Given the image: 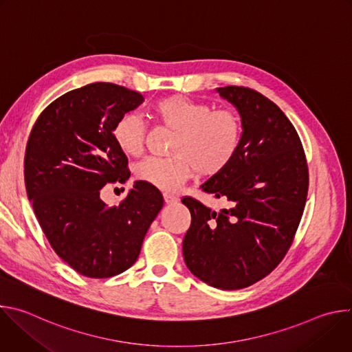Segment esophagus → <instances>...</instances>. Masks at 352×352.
Returning a JSON list of instances; mask_svg holds the SVG:
<instances>
[{"label": "esophagus", "instance_id": "1", "mask_svg": "<svg viewBox=\"0 0 352 352\" xmlns=\"http://www.w3.org/2000/svg\"><path fill=\"white\" fill-rule=\"evenodd\" d=\"M163 196H164V202H166L167 205H173V204H177L178 200H179V197H178L177 195H173V193H164Z\"/></svg>", "mask_w": 352, "mask_h": 352}]
</instances>
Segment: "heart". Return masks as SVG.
<instances>
[{"mask_svg":"<svg viewBox=\"0 0 352 352\" xmlns=\"http://www.w3.org/2000/svg\"><path fill=\"white\" fill-rule=\"evenodd\" d=\"M153 116L175 131L170 157H148L136 166V177L160 190L174 192L195 171L216 175L226 170L238 153L242 139L239 116L230 109L214 110L210 104L185 96L157 100ZM114 140L128 156L138 157L144 150L146 128L136 113H128L114 128Z\"/></svg>","mask_w":352,"mask_h":352,"instance_id":"heart-1","label":"heart"}]
</instances>
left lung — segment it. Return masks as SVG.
<instances>
[{"instance_id":"left-lung-1","label":"left lung","mask_w":352,"mask_h":352,"mask_svg":"<svg viewBox=\"0 0 352 352\" xmlns=\"http://www.w3.org/2000/svg\"><path fill=\"white\" fill-rule=\"evenodd\" d=\"M216 90L239 113L242 139L231 164L200 186L226 208L212 210L182 199L192 217L182 254L199 280L241 289L270 274L285 256L304 213L309 177L302 143L272 100L242 86Z\"/></svg>"}]
</instances>
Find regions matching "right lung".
<instances>
[{
  "instance_id": "obj_1",
  "label": "right lung",
  "mask_w": 352,
  "mask_h": 352,
  "mask_svg": "<svg viewBox=\"0 0 352 352\" xmlns=\"http://www.w3.org/2000/svg\"><path fill=\"white\" fill-rule=\"evenodd\" d=\"M143 100L124 86L90 83L54 100L30 132L28 197L56 254L82 276L107 278L129 269L163 208L160 190L143 181L117 206L100 196L107 182L129 178L114 128Z\"/></svg>"
}]
</instances>
